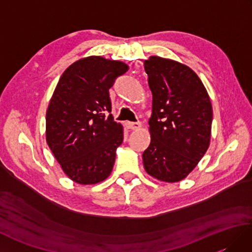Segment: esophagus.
<instances>
[{
    "mask_svg": "<svg viewBox=\"0 0 252 252\" xmlns=\"http://www.w3.org/2000/svg\"><path fill=\"white\" fill-rule=\"evenodd\" d=\"M126 125L127 129H131V130H138V129H141V126H142L140 122H126Z\"/></svg>",
    "mask_w": 252,
    "mask_h": 252,
    "instance_id": "1",
    "label": "esophagus"
}]
</instances>
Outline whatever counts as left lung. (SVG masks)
<instances>
[{"label":"left lung","mask_w":252,"mask_h":252,"mask_svg":"<svg viewBox=\"0 0 252 252\" xmlns=\"http://www.w3.org/2000/svg\"><path fill=\"white\" fill-rule=\"evenodd\" d=\"M153 94L146 172L167 183L184 180L208 151L212 105L196 72L180 62L151 56L144 62Z\"/></svg>","instance_id":"left-lung-1"}]
</instances>
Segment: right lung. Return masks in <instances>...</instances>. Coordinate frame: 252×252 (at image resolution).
Listing matches in <instances>:
<instances>
[{"label":"right lung","mask_w":252,"mask_h":252,"mask_svg":"<svg viewBox=\"0 0 252 252\" xmlns=\"http://www.w3.org/2000/svg\"><path fill=\"white\" fill-rule=\"evenodd\" d=\"M129 70L103 56L80 58L58 81L46 110V143L69 179L81 185L105 181L114 167L123 126L112 119L109 89Z\"/></svg>","instance_id":"obj_1"}]
</instances>
